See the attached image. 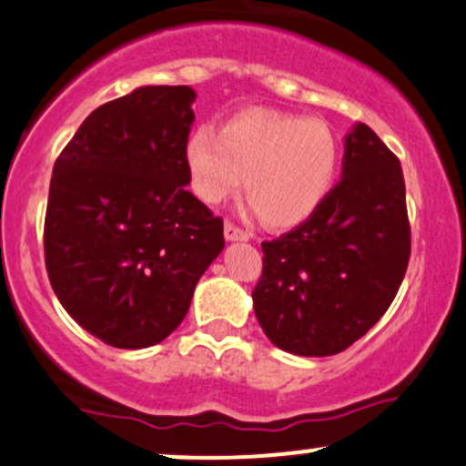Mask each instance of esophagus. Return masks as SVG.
Instances as JSON below:
<instances>
[{
	"label": "esophagus",
	"instance_id": "obj_1",
	"mask_svg": "<svg viewBox=\"0 0 466 466\" xmlns=\"http://www.w3.org/2000/svg\"><path fill=\"white\" fill-rule=\"evenodd\" d=\"M223 232H225V238H228V241H248V238L252 237L248 229L238 228V225L232 223V221H225Z\"/></svg>",
	"mask_w": 466,
	"mask_h": 466
}]
</instances>
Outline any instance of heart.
Instances as JSON below:
<instances>
[{"instance_id": "heart-1", "label": "heart", "mask_w": 466, "mask_h": 466, "mask_svg": "<svg viewBox=\"0 0 466 466\" xmlns=\"http://www.w3.org/2000/svg\"><path fill=\"white\" fill-rule=\"evenodd\" d=\"M194 194L221 203L241 186L260 221L289 228L319 209L339 167V139L320 119L249 108L229 116L221 132L198 126L186 141Z\"/></svg>"}]
</instances>
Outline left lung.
Wrapping results in <instances>:
<instances>
[{
    "mask_svg": "<svg viewBox=\"0 0 466 466\" xmlns=\"http://www.w3.org/2000/svg\"><path fill=\"white\" fill-rule=\"evenodd\" d=\"M260 249L252 299L268 339L296 356L345 351L390 309L407 272L411 228L398 157L358 124L339 186L308 221Z\"/></svg>",
    "mask_w": 466,
    "mask_h": 466,
    "instance_id": "1",
    "label": "left lung"
}]
</instances>
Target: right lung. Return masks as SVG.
<instances>
[{"label": "right lung", "instance_id": "add662e5", "mask_svg": "<svg viewBox=\"0 0 466 466\" xmlns=\"http://www.w3.org/2000/svg\"><path fill=\"white\" fill-rule=\"evenodd\" d=\"M194 90L146 86L99 106L50 178L44 257L64 309L106 345L172 334L223 249V218L186 190Z\"/></svg>", "mask_w": 466, "mask_h": 466}]
</instances>
